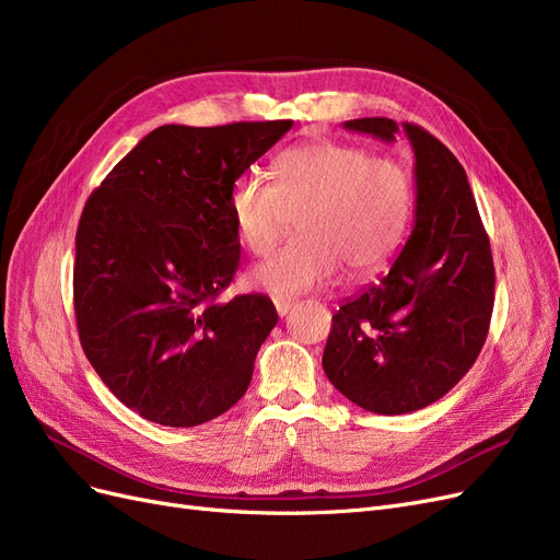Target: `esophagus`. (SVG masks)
Listing matches in <instances>:
<instances>
[{
    "mask_svg": "<svg viewBox=\"0 0 560 560\" xmlns=\"http://www.w3.org/2000/svg\"><path fill=\"white\" fill-rule=\"evenodd\" d=\"M273 303H276V311H278V315H280V317H284L287 313L292 311V306H294V301H292V299H276Z\"/></svg>",
    "mask_w": 560,
    "mask_h": 560,
    "instance_id": "34e87169",
    "label": "esophagus"
}]
</instances>
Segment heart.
<instances>
[{
	"label": "heart",
	"instance_id": "obj_1",
	"mask_svg": "<svg viewBox=\"0 0 560 560\" xmlns=\"http://www.w3.org/2000/svg\"><path fill=\"white\" fill-rule=\"evenodd\" d=\"M229 212L243 245L264 257L296 217V241L249 273V284L280 299L329 284L341 266L369 278L389 261L411 217L404 163L364 147L317 140L282 151L273 184L243 175L229 189Z\"/></svg>",
	"mask_w": 560,
	"mask_h": 560
}]
</instances>
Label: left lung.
I'll return each instance as SVG.
<instances>
[{
	"label": "left lung",
	"instance_id": "left-lung-1",
	"mask_svg": "<svg viewBox=\"0 0 560 560\" xmlns=\"http://www.w3.org/2000/svg\"><path fill=\"white\" fill-rule=\"evenodd\" d=\"M343 128L395 142L393 118ZM416 165L413 229L378 284L331 317L322 366L364 411L401 416L442 399L477 362L495 299L493 254L465 167L434 135L401 124Z\"/></svg>",
	"mask_w": 560,
	"mask_h": 560
}]
</instances>
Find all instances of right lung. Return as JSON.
Returning <instances> with one entry per match:
<instances>
[{
	"instance_id": "1",
	"label": "right lung",
	"mask_w": 560,
	"mask_h": 560,
	"mask_svg": "<svg viewBox=\"0 0 560 560\" xmlns=\"http://www.w3.org/2000/svg\"><path fill=\"white\" fill-rule=\"evenodd\" d=\"M292 124L161 126L86 200L74 261L81 348L151 422L202 425L247 393L278 313L264 294L217 301L241 261L229 189Z\"/></svg>"
}]
</instances>
